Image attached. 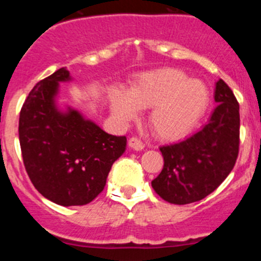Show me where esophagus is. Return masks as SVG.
<instances>
[{
  "instance_id": "1",
  "label": "esophagus",
  "mask_w": 261,
  "mask_h": 261,
  "mask_svg": "<svg viewBox=\"0 0 261 261\" xmlns=\"http://www.w3.org/2000/svg\"><path fill=\"white\" fill-rule=\"evenodd\" d=\"M128 146L133 150H135V151H140V150L144 149V144L138 138H131L128 140Z\"/></svg>"
}]
</instances>
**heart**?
Listing matches in <instances>:
<instances>
[{
    "label": "heart",
    "mask_w": 261,
    "mask_h": 261,
    "mask_svg": "<svg viewBox=\"0 0 261 261\" xmlns=\"http://www.w3.org/2000/svg\"><path fill=\"white\" fill-rule=\"evenodd\" d=\"M208 87L199 80H191L179 69L143 73L128 88L111 89V111L122 122L138 117L139 110L150 109L152 133L162 140H179L191 133L210 106Z\"/></svg>",
    "instance_id": "1"
}]
</instances>
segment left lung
I'll return each instance as SVG.
<instances>
[{
	"instance_id": "1",
	"label": "left lung",
	"mask_w": 261,
	"mask_h": 261,
	"mask_svg": "<svg viewBox=\"0 0 261 261\" xmlns=\"http://www.w3.org/2000/svg\"><path fill=\"white\" fill-rule=\"evenodd\" d=\"M215 102L217 106L201 130L179 143L160 147L164 167L151 186L169 203L201 201L235 165L240 144L239 103L222 80L216 82Z\"/></svg>"
}]
</instances>
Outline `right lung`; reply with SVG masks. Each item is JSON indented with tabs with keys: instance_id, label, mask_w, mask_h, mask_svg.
<instances>
[{
	"instance_id": "obj_1",
	"label": "right lung",
	"mask_w": 261,
	"mask_h": 261,
	"mask_svg": "<svg viewBox=\"0 0 261 261\" xmlns=\"http://www.w3.org/2000/svg\"><path fill=\"white\" fill-rule=\"evenodd\" d=\"M72 80L69 70L60 68L36 83L18 121L29 178L39 193L64 207L93 201L126 149L125 136L110 135L69 105L60 106V83Z\"/></svg>"
}]
</instances>
